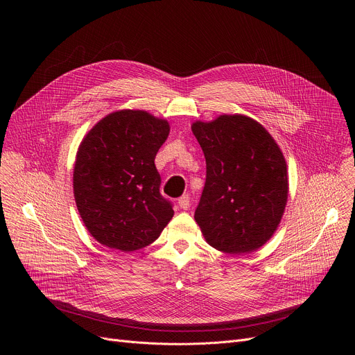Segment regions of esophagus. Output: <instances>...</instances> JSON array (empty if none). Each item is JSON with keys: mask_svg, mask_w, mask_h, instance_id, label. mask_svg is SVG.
Returning <instances> with one entry per match:
<instances>
[{"mask_svg": "<svg viewBox=\"0 0 355 355\" xmlns=\"http://www.w3.org/2000/svg\"><path fill=\"white\" fill-rule=\"evenodd\" d=\"M178 205H180V208L184 209V211H187V209L191 207V200H189V196H188L187 193L182 195V196L178 199Z\"/></svg>", "mask_w": 355, "mask_h": 355, "instance_id": "esophagus-1", "label": "esophagus"}]
</instances>
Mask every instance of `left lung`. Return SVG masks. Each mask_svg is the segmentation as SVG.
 <instances>
[{
  "label": "left lung",
  "mask_w": 355,
  "mask_h": 355,
  "mask_svg": "<svg viewBox=\"0 0 355 355\" xmlns=\"http://www.w3.org/2000/svg\"><path fill=\"white\" fill-rule=\"evenodd\" d=\"M207 160V181L195 211L205 240L241 254L260 248L277 230L288 199L284 155L257 121L220 115L191 126Z\"/></svg>",
  "instance_id": "obj_1"
}]
</instances>
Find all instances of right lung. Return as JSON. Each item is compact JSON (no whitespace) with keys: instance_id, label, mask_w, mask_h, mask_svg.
Segmentation results:
<instances>
[{"instance_id":"add662e5","label":"right lung","mask_w":355,"mask_h":355,"mask_svg":"<svg viewBox=\"0 0 355 355\" xmlns=\"http://www.w3.org/2000/svg\"><path fill=\"white\" fill-rule=\"evenodd\" d=\"M170 133L164 119L122 110L101 119L83 139L73 188L80 216L101 244L135 251L153 243L174 211L160 193L155 159Z\"/></svg>"}]
</instances>
